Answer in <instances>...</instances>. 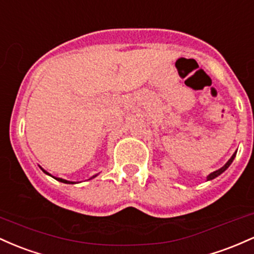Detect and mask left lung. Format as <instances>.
I'll return each mask as SVG.
<instances>
[{"label":"left lung","instance_id":"left-lung-1","mask_svg":"<svg viewBox=\"0 0 254 254\" xmlns=\"http://www.w3.org/2000/svg\"><path fill=\"white\" fill-rule=\"evenodd\" d=\"M235 156H236V151H235L234 153H233V156H232V157L229 158V161H228L227 163L223 165V167H222V168H219V169H218V170H216V172H212L211 174H209V175H207V178H206V180H207V181H210V180H213V179H215V178H217V176L221 175L222 173H224V172H226V170L228 169V168H229V165L233 163V161H234Z\"/></svg>","mask_w":254,"mask_h":254}]
</instances>
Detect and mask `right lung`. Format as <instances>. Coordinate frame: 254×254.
<instances>
[{"label": "right lung", "instance_id": "add662e5", "mask_svg": "<svg viewBox=\"0 0 254 254\" xmlns=\"http://www.w3.org/2000/svg\"><path fill=\"white\" fill-rule=\"evenodd\" d=\"M39 168H41V169H42V170H43V172H44L45 174H47V175H49V176H51V178H54V179H55V180H58V181H60V182H64V184H69V185H73V184H78V182H74V181H68V180H64V179H61V178H55V176L50 175V174H49V173H48V172H47V170H44V169H43V168H42V167H39ZM97 175H98V174H96V175L91 176V178L89 179V180H91V179H93V178H96V176H97Z\"/></svg>", "mask_w": 254, "mask_h": 254}]
</instances>
